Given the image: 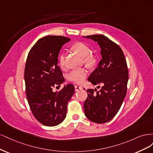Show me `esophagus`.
<instances>
[{"instance_id":"1","label":"esophagus","mask_w":153,"mask_h":153,"mask_svg":"<svg viewBox=\"0 0 153 153\" xmlns=\"http://www.w3.org/2000/svg\"><path fill=\"white\" fill-rule=\"evenodd\" d=\"M82 88L81 86H77V85H76V86H75V91H79V90H81Z\"/></svg>"}]
</instances>
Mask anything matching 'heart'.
Wrapping results in <instances>:
<instances>
[{"label":"heart","instance_id":"b5f03b06","mask_svg":"<svg viewBox=\"0 0 153 153\" xmlns=\"http://www.w3.org/2000/svg\"><path fill=\"white\" fill-rule=\"evenodd\" d=\"M72 49L75 52H76L79 55L83 58L84 62L87 64H93L95 63V58L91 55H90L91 53V50L86 44L78 42L74 44L72 46ZM58 62L61 67L64 65L65 62V55L64 53H62L58 58ZM88 71L86 68H76L71 71L68 74L67 78L68 79L74 82L77 84H82L85 82L86 78L88 76Z\"/></svg>","mask_w":153,"mask_h":153}]
</instances>
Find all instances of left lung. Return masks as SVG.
<instances>
[{"label": "left lung", "mask_w": 153, "mask_h": 153, "mask_svg": "<svg viewBox=\"0 0 153 153\" xmlns=\"http://www.w3.org/2000/svg\"><path fill=\"white\" fill-rule=\"evenodd\" d=\"M84 37L97 42L101 48V60L88 81L94 85H102L100 91L87 90L85 114L92 122L105 123L116 116L126 94L128 70L126 59L121 48L107 37L92 35Z\"/></svg>", "instance_id": "left-lung-1"}]
</instances>
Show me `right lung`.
<instances>
[{"label":"right lung","instance_id":"obj_1","mask_svg":"<svg viewBox=\"0 0 153 153\" xmlns=\"http://www.w3.org/2000/svg\"><path fill=\"white\" fill-rule=\"evenodd\" d=\"M69 38L48 36L34 44L28 54L24 78L27 100L32 114L43 125L54 126L65 120L67 103L74 93L72 84L60 91L53 88L65 79L58 63L59 52Z\"/></svg>","mask_w":153,"mask_h":153}]
</instances>
